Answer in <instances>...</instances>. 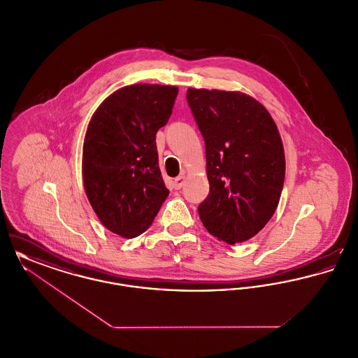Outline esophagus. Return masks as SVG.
I'll use <instances>...</instances> for the list:
<instances>
[{"instance_id": "obj_1", "label": "esophagus", "mask_w": 358, "mask_h": 358, "mask_svg": "<svg viewBox=\"0 0 358 358\" xmlns=\"http://www.w3.org/2000/svg\"><path fill=\"white\" fill-rule=\"evenodd\" d=\"M184 182H185V174H181V176L176 177V178H174V181H173L174 189H181L182 185H184Z\"/></svg>"}]
</instances>
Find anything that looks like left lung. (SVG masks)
I'll list each match as a JSON object with an SVG mask.
<instances>
[{"label":"left lung","instance_id":"8db88e82","mask_svg":"<svg viewBox=\"0 0 358 358\" xmlns=\"http://www.w3.org/2000/svg\"><path fill=\"white\" fill-rule=\"evenodd\" d=\"M204 136L209 194L199 206L206 231L228 244L257 235L283 189L282 138L267 108L238 91L187 88Z\"/></svg>","mask_w":358,"mask_h":358}]
</instances>
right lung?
<instances>
[{
	"instance_id": "1",
	"label": "right lung",
	"mask_w": 358,
	"mask_h": 358,
	"mask_svg": "<svg viewBox=\"0 0 358 358\" xmlns=\"http://www.w3.org/2000/svg\"><path fill=\"white\" fill-rule=\"evenodd\" d=\"M177 94L176 85H126L107 96L88 123L85 194L103 225L122 238L143 234L169 194L155 134L171 118Z\"/></svg>"
}]
</instances>
